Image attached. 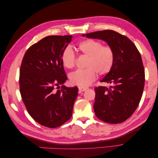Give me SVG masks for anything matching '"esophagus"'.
<instances>
[{"label":"esophagus","mask_w":158,"mask_h":158,"mask_svg":"<svg viewBox=\"0 0 158 158\" xmlns=\"http://www.w3.org/2000/svg\"><path fill=\"white\" fill-rule=\"evenodd\" d=\"M87 89H88L87 87H78V89H79L80 92H84V91H85Z\"/></svg>","instance_id":"1"}]
</instances>
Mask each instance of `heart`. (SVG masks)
Segmentation results:
<instances>
[{
	"label": "heart",
	"instance_id": "b5f03b06",
	"mask_svg": "<svg viewBox=\"0 0 158 158\" xmlns=\"http://www.w3.org/2000/svg\"><path fill=\"white\" fill-rule=\"evenodd\" d=\"M77 49L82 55L88 56L85 66L86 69L77 70L69 74L70 82L80 87L89 85L96 78L107 74L111 70L114 60L113 49L110 46L102 45L98 40H85L80 42ZM75 55L70 46L66 47L61 54L62 64L66 69H73L75 65Z\"/></svg>",
	"mask_w": 158,
	"mask_h": 158
}]
</instances>
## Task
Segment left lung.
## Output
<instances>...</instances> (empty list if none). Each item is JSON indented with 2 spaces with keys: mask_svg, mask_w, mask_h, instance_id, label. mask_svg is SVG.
Masks as SVG:
<instances>
[{
  "mask_svg": "<svg viewBox=\"0 0 158 158\" xmlns=\"http://www.w3.org/2000/svg\"><path fill=\"white\" fill-rule=\"evenodd\" d=\"M106 41L114 55L111 70L101 80L109 88H95L94 112L106 123L117 124L130 117L138 106L144 87L145 73L139 51L125 35L113 30L82 35Z\"/></svg>",
  "mask_w": 158,
  "mask_h": 158,
  "instance_id": "8db88e82",
  "label": "left lung"
}]
</instances>
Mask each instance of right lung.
Masks as SVG:
<instances>
[{
    "label": "right lung",
    "instance_id": "1",
    "mask_svg": "<svg viewBox=\"0 0 158 158\" xmlns=\"http://www.w3.org/2000/svg\"><path fill=\"white\" fill-rule=\"evenodd\" d=\"M72 35H50L31 45L25 53L20 70L21 96L30 116L40 125L56 128L72 117L77 87L63 84L67 77L61 54ZM60 90H56L55 87Z\"/></svg>",
    "mask_w": 158,
    "mask_h": 158
}]
</instances>
